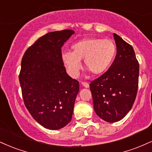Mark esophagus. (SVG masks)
Listing matches in <instances>:
<instances>
[{
  "label": "esophagus",
  "instance_id": "34e87169",
  "mask_svg": "<svg viewBox=\"0 0 152 152\" xmlns=\"http://www.w3.org/2000/svg\"><path fill=\"white\" fill-rule=\"evenodd\" d=\"M81 84L82 86L85 87V88H88V87H89V84H88V83H87V82H82Z\"/></svg>",
  "mask_w": 152,
  "mask_h": 152
}]
</instances>
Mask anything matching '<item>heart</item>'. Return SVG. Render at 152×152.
Wrapping results in <instances>:
<instances>
[{
  "mask_svg": "<svg viewBox=\"0 0 152 152\" xmlns=\"http://www.w3.org/2000/svg\"><path fill=\"white\" fill-rule=\"evenodd\" d=\"M72 52L62 54V61L71 76H77L81 69V61L94 76L107 70L116 53V46L111 39L87 38L78 41L71 46Z\"/></svg>",
  "mask_w": 152,
  "mask_h": 152,
  "instance_id": "1",
  "label": "heart"
}]
</instances>
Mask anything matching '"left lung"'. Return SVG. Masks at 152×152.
Segmentation results:
<instances>
[{
	"mask_svg": "<svg viewBox=\"0 0 152 152\" xmlns=\"http://www.w3.org/2000/svg\"><path fill=\"white\" fill-rule=\"evenodd\" d=\"M116 56L109 70L90 83L96 114L104 121H120L137 96L139 64L133 47L114 34Z\"/></svg>",
	"mask_w": 152,
	"mask_h": 152,
	"instance_id": "1",
	"label": "left lung"
}]
</instances>
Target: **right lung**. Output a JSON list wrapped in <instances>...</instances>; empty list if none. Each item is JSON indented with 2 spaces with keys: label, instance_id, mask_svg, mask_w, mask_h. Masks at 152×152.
<instances>
[{
  "label": "right lung",
  "instance_id": "add662e5",
  "mask_svg": "<svg viewBox=\"0 0 152 152\" xmlns=\"http://www.w3.org/2000/svg\"><path fill=\"white\" fill-rule=\"evenodd\" d=\"M73 30L48 33L24 53L19 81L24 104L33 118L45 128L58 130L72 118L79 83L67 74L61 47Z\"/></svg>",
  "mask_w": 152,
  "mask_h": 152
}]
</instances>
